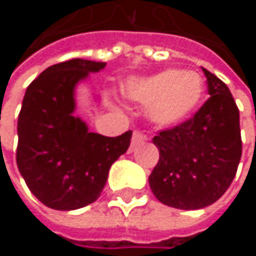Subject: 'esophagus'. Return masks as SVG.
Listing matches in <instances>:
<instances>
[{
  "instance_id": "esophagus-1",
  "label": "esophagus",
  "mask_w": 256,
  "mask_h": 256,
  "mask_svg": "<svg viewBox=\"0 0 256 256\" xmlns=\"http://www.w3.org/2000/svg\"><path fill=\"white\" fill-rule=\"evenodd\" d=\"M144 140H146V136L144 134V133H140V132H133V136H132V148H134V146H138L139 144H142Z\"/></svg>"
}]
</instances>
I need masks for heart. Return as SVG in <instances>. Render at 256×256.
I'll use <instances>...</instances> for the list:
<instances>
[{
  "label": "heart",
  "mask_w": 256,
  "mask_h": 256,
  "mask_svg": "<svg viewBox=\"0 0 256 256\" xmlns=\"http://www.w3.org/2000/svg\"><path fill=\"white\" fill-rule=\"evenodd\" d=\"M123 93L146 105V116L152 124L174 128L194 114L203 99L204 82L197 72L166 70L151 77L128 80Z\"/></svg>",
  "instance_id": "1"
}]
</instances>
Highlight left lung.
Here are the masks:
<instances>
[{
  "mask_svg": "<svg viewBox=\"0 0 256 256\" xmlns=\"http://www.w3.org/2000/svg\"><path fill=\"white\" fill-rule=\"evenodd\" d=\"M210 98L182 124L152 142L160 158L148 182L158 202L184 210L215 203L230 186L242 157L238 108L226 82L203 68Z\"/></svg>",
  "mask_w": 256,
  "mask_h": 256,
  "instance_id": "8db88e82",
  "label": "left lung"
}]
</instances>
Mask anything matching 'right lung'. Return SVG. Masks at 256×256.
Returning a JSON list of instances; mask_svg holds the SVG:
<instances>
[{
	"instance_id": "obj_1",
	"label": "right lung",
	"mask_w": 256,
	"mask_h": 256,
	"mask_svg": "<svg viewBox=\"0 0 256 256\" xmlns=\"http://www.w3.org/2000/svg\"><path fill=\"white\" fill-rule=\"evenodd\" d=\"M105 62L71 59L48 66L26 88L18 120L16 162L30 192L47 208L76 210L100 196L132 130L108 138L74 116L76 87Z\"/></svg>"
}]
</instances>
